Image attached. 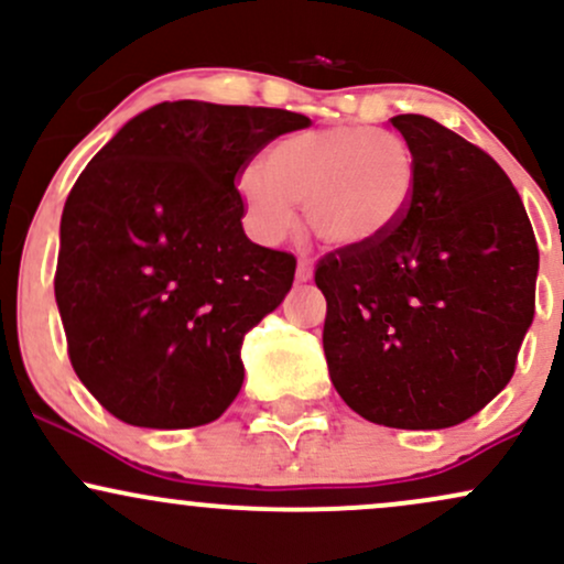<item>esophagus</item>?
<instances>
[{
	"label": "esophagus",
	"instance_id": "34e87169",
	"mask_svg": "<svg viewBox=\"0 0 564 564\" xmlns=\"http://www.w3.org/2000/svg\"><path fill=\"white\" fill-rule=\"evenodd\" d=\"M310 278H313V262H310V260H300V264H296V281L307 283Z\"/></svg>",
	"mask_w": 564,
	"mask_h": 564
}]
</instances>
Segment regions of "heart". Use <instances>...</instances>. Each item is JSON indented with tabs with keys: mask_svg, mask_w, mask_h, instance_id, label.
I'll use <instances>...</instances> for the list:
<instances>
[{
	"mask_svg": "<svg viewBox=\"0 0 564 564\" xmlns=\"http://www.w3.org/2000/svg\"><path fill=\"white\" fill-rule=\"evenodd\" d=\"M419 187L416 153L394 132L326 127L286 134L260 166L238 174L246 228L278 243L296 228L304 206L310 230L332 249H364L403 223Z\"/></svg>",
	"mask_w": 564,
	"mask_h": 564,
	"instance_id": "b5f03b06",
	"label": "heart"
}]
</instances>
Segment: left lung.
Masks as SVG:
<instances>
[{
    "label": "left lung",
    "mask_w": 564,
    "mask_h": 564,
    "mask_svg": "<svg viewBox=\"0 0 564 564\" xmlns=\"http://www.w3.org/2000/svg\"><path fill=\"white\" fill-rule=\"evenodd\" d=\"M390 121L416 153V198L387 238L318 262L323 349L336 392L368 422L445 430L509 384L535 313L539 246L482 148L426 116Z\"/></svg>",
    "instance_id": "1"
}]
</instances>
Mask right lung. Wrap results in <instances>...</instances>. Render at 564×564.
<instances>
[{
  "label": "right lung",
  "instance_id": "1",
  "mask_svg": "<svg viewBox=\"0 0 564 564\" xmlns=\"http://www.w3.org/2000/svg\"><path fill=\"white\" fill-rule=\"evenodd\" d=\"M310 127L281 108L159 102L70 187L55 300L82 384L121 422H215L243 384L241 345L296 260L246 238L236 180L270 140Z\"/></svg>",
  "mask_w": 564,
  "mask_h": 564
}]
</instances>
